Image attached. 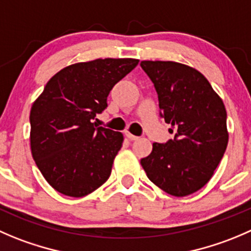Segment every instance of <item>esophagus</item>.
<instances>
[{
	"label": "esophagus",
	"instance_id": "1",
	"mask_svg": "<svg viewBox=\"0 0 251 251\" xmlns=\"http://www.w3.org/2000/svg\"><path fill=\"white\" fill-rule=\"evenodd\" d=\"M125 136H126V137H127L128 140H130V141H136V140H138L137 136L132 135V133H130V132H128V131H126V132H125Z\"/></svg>",
	"mask_w": 251,
	"mask_h": 251
}]
</instances>
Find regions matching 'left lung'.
Returning <instances> with one entry per match:
<instances>
[{
    "instance_id": "obj_1",
    "label": "left lung",
    "mask_w": 251,
    "mask_h": 251,
    "mask_svg": "<svg viewBox=\"0 0 251 251\" xmlns=\"http://www.w3.org/2000/svg\"><path fill=\"white\" fill-rule=\"evenodd\" d=\"M159 100L160 116L174 138L153 143L141 159L148 179L167 194L182 198L212 177L228 145L225 104L198 70L174 61H142Z\"/></svg>"
}]
</instances>
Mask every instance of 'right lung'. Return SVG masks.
Wrapping results in <instances>:
<instances>
[{"label": "right lung", "mask_w": 251, "mask_h": 251, "mask_svg": "<svg viewBox=\"0 0 251 251\" xmlns=\"http://www.w3.org/2000/svg\"><path fill=\"white\" fill-rule=\"evenodd\" d=\"M136 58H97L70 65L46 83L30 109V148L46 181L71 198H83L109 179L123 146L121 132L98 127L97 114Z\"/></svg>", "instance_id": "obj_1"}]
</instances>
